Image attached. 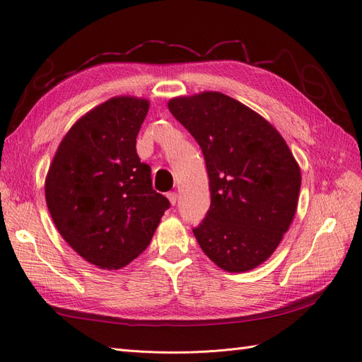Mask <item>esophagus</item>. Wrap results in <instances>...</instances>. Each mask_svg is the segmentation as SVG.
<instances>
[{"instance_id":"34e87169","label":"esophagus","mask_w":362,"mask_h":362,"mask_svg":"<svg viewBox=\"0 0 362 362\" xmlns=\"http://www.w3.org/2000/svg\"><path fill=\"white\" fill-rule=\"evenodd\" d=\"M168 198H169V202L172 205H175V204H177V201H178V194L175 193V192H170V193H168Z\"/></svg>"}]
</instances>
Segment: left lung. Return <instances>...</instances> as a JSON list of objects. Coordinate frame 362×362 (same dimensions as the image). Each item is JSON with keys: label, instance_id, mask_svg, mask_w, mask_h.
Instances as JSON below:
<instances>
[{"label": "left lung", "instance_id": "1", "mask_svg": "<svg viewBox=\"0 0 362 362\" xmlns=\"http://www.w3.org/2000/svg\"><path fill=\"white\" fill-rule=\"evenodd\" d=\"M168 107L199 144L210 178V210L193 229L201 249L229 273L258 267L293 222L298 161L269 120L225 93L177 96Z\"/></svg>", "mask_w": 362, "mask_h": 362}]
</instances>
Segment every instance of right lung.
Segmentation results:
<instances>
[{
	"label": "right lung",
	"instance_id": "obj_1",
	"mask_svg": "<svg viewBox=\"0 0 362 362\" xmlns=\"http://www.w3.org/2000/svg\"><path fill=\"white\" fill-rule=\"evenodd\" d=\"M149 110L137 96L96 105L60 141L45 178L52 222L76 254L100 269L117 270L137 258L169 208L152 189L136 137Z\"/></svg>",
	"mask_w": 362,
	"mask_h": 362
}]
</instances>
